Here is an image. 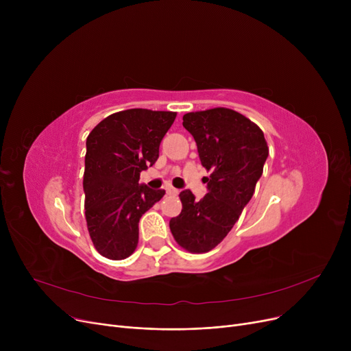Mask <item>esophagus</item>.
Returning <instances> with one entry per match:
<instances>
[{
  "label": "esophagus",
  "mask_w": 351,
  "mask_h": 351,
  "mask_svg": "<svg viewBox=\"0 0 351 351\" xmlns=\"http://www.w3.org/2000/svg\"><path fill=\"white\" fill-rule=\"evenodd\" d=\"M166 193H168V195H178L179 191L175 189V188H172V186H168V188H166Z\"/></svg>",
  "instance_id": "esophagus-1"
}]
</instances>
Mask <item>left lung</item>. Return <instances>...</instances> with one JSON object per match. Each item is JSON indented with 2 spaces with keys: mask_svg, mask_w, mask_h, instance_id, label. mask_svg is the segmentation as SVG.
<instances>
[{
  "mask_svg": "<svg viewBox=\"0 0 351 351\" xmlns=\"http://www.w3.org/2000/svg\"><path fill=\"white\" fill-rule=\"evenodd\" d=\"M183 126L197 145L209 192L199 202L179 193L182 212L169 222L176 243L191 253H206L223 241L252 199L263 173L269 146L263 131L229 108L183 115Z\"/></svg>",
  "mask_w": 351,
  "mask_h": 351,
  "instance_id": "1",
  "label": "left lung"
}]
</instances>
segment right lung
Masks as SVG:
<instances>
[{
  "label": "right lung",
  "instance_id": "1",
  "mask_svg": "<svg viewBox=\"0 0 351 351\" xmlns=\"http://www.w3.org/2000/svg\"><path fill=\"white\" fill-rule=\"evenodd\" d=\"M175 118L171 110H119L86 138L85 219L92 243L106 259L122 261L135 252L139 219L165 195L141 185L139 176L156 162Z\"/></svg>",
  "mask_w": 351,
  "mask_h": 351
}]
</instances>
